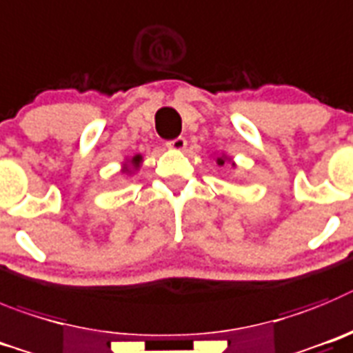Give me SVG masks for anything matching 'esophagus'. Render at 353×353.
<instances>
[{"label": "esophagus", "mask_w": 353, "mask_h": 353, "mask_svg": "<svg viewBox=\"0 0 353 353\" xmlns=\"http://www.w3.org/2000/svg\"><path fill=\"white\" fill-rule=\"evenodd\" d=\"M167 148L172 149V151H183V149L186 148V139L177 137L174 139V141H169L167 142Z\"/></svg>", "instance_id": "34e87169"}]
</instances>
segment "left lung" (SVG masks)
Returning <instances> with one entry per match:
<instances>
[{"label": "left lung", "instance_id": "1", "mask_svg": "<svg viewBox=\"0 0 353 353\" xmlns=\"http://www.w3.org/2000/svg\"><path fill=\"white\" fill-rule=\"evenodd\" d=\"M227 161H230V165H232V167H236V163H234V161H232V158H228L227 154H221V157H218V158H216V163L220 165V167H223V165L227 163Z\"/></svg>", "mask_w": 353, "mask_h": 353}]
</instances>
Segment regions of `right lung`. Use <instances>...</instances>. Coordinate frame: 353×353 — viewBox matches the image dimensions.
Masks as SVG:
<instances>
[{
  "mask_svg": "<svg viewBox=\"0 0 353 353\" xmlns=\"http://www.w3.org/2000/svg\"><path fill=\"white\" fill-rule=\"evenodd\" d=\"M141 163H142V154H135V157L130 158V160L125 161V167H123V172L132 174L133 170H137L139 167H141Z\"/></svg>",
  "mask_w": 353,
  "mask_h": 353,
  "instance_id": "obj_1",
  "label": "right lung"
}]
</instances>
